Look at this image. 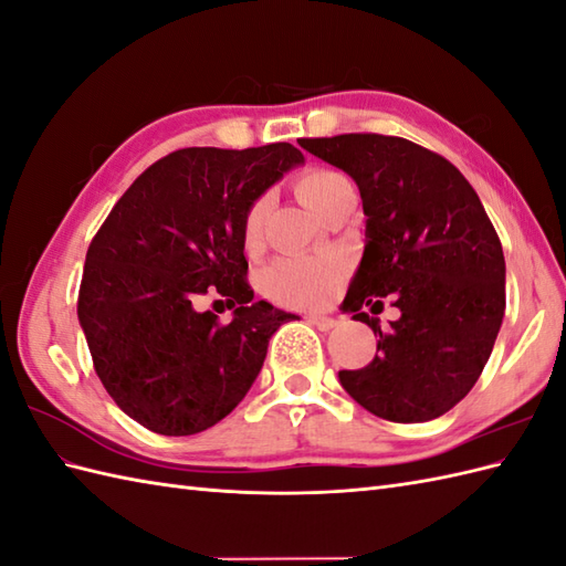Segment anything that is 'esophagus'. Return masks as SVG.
I'll list each match as a JSON object with an SVG mask.
<instances>
[{"label": "esophagus", "instance_id": "34e87169", "mask_svg": "<svg viewBox=\"0 0 566 566\" xmlns=\"http://www.w3.org/2000/svg\"><path fill=\"white\" fill-rule=\"evenodd\" d=\"M308 323H311L313 327H318V331H323V333L333 331V327L337 325V321L331 318V315H308Z\"/></svg>", "mask_w": 566, "mask_h": 566}]
</instances>
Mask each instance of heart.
<instances>
[{"label": "heart", "mask_w": 566, "mask_h": 566, "mask_svg": "<svg viewBox=\"0 0 566 566\" xmlns=\"http://www.w3.org/2000/svg\"><path fill=\"white\" fill-rule=\"evenodd\" d=\"M347 182L337 170L331 168H306L294 178V192L301 202L315 214L331 200L333 192ZM268 202L255 200L243 217V245L245 251H255L262 241ZM345 268L339 260H315V258H286L274 265L262 277V292L284 306H323L337 292L343 282Z\"/></svg>", "instance_id": "obj_1"}]
</instances>
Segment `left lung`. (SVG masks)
Wrapping results in <instances>:
<instances>
[{
    "instance_id": "left-lung-1",
    "label": "left lung",
    "mask_w": 566,
    "mask_h": 566,
    "mask_svg": "<svg viewBox=\"0 0 566 566\" xmlns=\"http://www.w3.org/2000/svg\"><path fill=\"white\" fill-rule=\"evenodd\" d=\"M298 144L354 178L366 214L345 311L378 335L376 357L339 371V384L388 422L441 417L478 384L506 311L502 241L478 192L449 159L402 137L352 133ZM386 295L401 318L380 332L360 308L379 312Z\"/></svg>"
}]
</instances>
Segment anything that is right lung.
<instances>
[{"label":"right lung","mask_w":566,"mask_h":566,"mask_svg":"<svg viewBox=\"0 0 566 566\" xmlns=\"http://www.w3.org/2000/svg\"><path fill=\"white\" fill-rule=\"evenodd\" d=\"M294 144L188 147L151 164L91 241L76 313L103 388L135 422L190 437L221 422L265 361L272 333L294 313L253 301L243 217L284 170ZM205 293L234 321L193 311Z\"/></svg>","instance_id":"obj_1"}]
</instances>
